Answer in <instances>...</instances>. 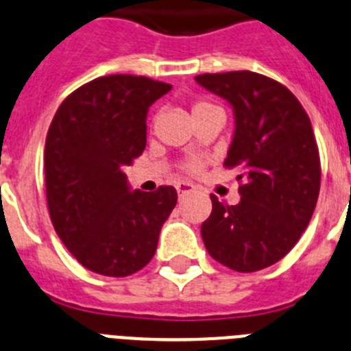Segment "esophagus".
Returning a JSON list of instances; mask_svg holds the SVG:
<instances>
[{
	"label": "esophagus",
	"mask_w": 351,
	"mask_h": 351,
	"mask_svg": "<svg viewBox=\"0 0 351 351\" xmlns=\"http://www.w3.org/2000/svg\"><path fill=\"white\" fill-rule=\"evenodd\" d=\"M176 191H178V196L184 198L185 194H189L194 191V185L189 184V182H180V184H176Z\"/></svg>",
	"instance_id": "esophagus-1"
}]
</instances>
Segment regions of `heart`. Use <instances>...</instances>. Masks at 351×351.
<instances>
[{
	"instance_id": "1",
	"label": "heart",
	"mask_w": 351,
	"mask_h": 351,
	"mask_svg": "<svg viewBox=\"0 0 351 351\" xmlns=\"http://www.w3.org/2000/svg\"><path fill=\"white\" fill-rule=\"evenodd\" d=\"M212 108H219V107H216V105L208 101V99H196V101L193 103V107H191V112H193V116H196V114L212 110ZM182 167H184V171L191 173V175H199V173L203 171V167H205V162H203L202 158L194 157V158H189V160H185L184 164H182Z\"/></svg>"
}]
</instances>
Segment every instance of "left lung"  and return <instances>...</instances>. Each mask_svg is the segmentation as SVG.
<instances>
[{
    "instance_id": "1",
    "label": "left lung",
    "mask_w": 351,
    "mask_h": 351,
    "mask_svg": "<svg viewBox=\"0 0 351 351\" xmlns=\"http://www.w3.org/2000/svg\"><path fill=\"white\" fill-rule=\"evenodd\" d=\"M196 82L228 99L235 134L226 169H241V202L212 194L202 225L208 255L239 273L284 258L307 228L321 185V162L311 119L280 82L252 71L205 73Z\"/></svg>"
}]
</instances>
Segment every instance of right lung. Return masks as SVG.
Masks as SVG:
<instances>
[{
    "mask_svg": "<svg viewBox=\"0 0 351 351\" xmlns=\"http://www.w3.org/2000/svg\"><path fill=\"white\" fill-rule=\"evenodd\" d=\"M169 84L146 76H99L58 107L44 148L46 199L71 255L105 276L143 269L157 250L176 189L128 191L125 166L146 148V114Z\"/></svg>",
    "mask_w": 351,
    "mask_h": 351,
    "instance_id": "obj_1",
    "label": "right lung"
}]
</instances>
